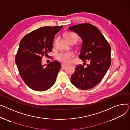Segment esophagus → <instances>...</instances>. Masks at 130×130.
Wrapping results in <instances>:
<instances>
[{"instance_id": "obj_1", "label": "esophagus", "mask_w": 130, "mask_h": 130, "mask_svg": "<svg viewBox=\"0 0 130 130\" xmlns=\"http://www.w3.org/2000/svg\"><path fill=\"white\" fill-rule=\"evenodd\" d=\"M61 66H62V69H64V68L67 66V64H64V63H62V64H61Z\"/></svg>"}]
</instances>
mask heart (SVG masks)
Returning a JSON list of instances; mask_svg holds the SVG:
<instances>
[{"label":"heart","mask_w":130,"mask_h":130,"mask_svg":"<svg viewBox=\"0 0 130 130\" xmlns=\"http://www.w3.org/2000/svg\"><path fill=\"white\" fill-rule=\"evenodd\" d=\"M65 37L69 43L71 42H75L78 40V37L77 35L72 32H68L66 33ZM73 56V53L71 52L61 53L58 56V59L63 63H68L71 61V59Z\"/></svg>","instance_id":"b5f03b06"}]
</instances>
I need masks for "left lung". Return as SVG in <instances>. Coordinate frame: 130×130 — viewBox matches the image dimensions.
I'll list each match as a JSON object with an SVG mask.
<instances>
[{
	"label": "left lung",
	"mask_w": 130,
	"mask_h": 130,
	"mask_svg": "<svg viewBox=\"0 0 130 130\" xmlns=\"http://www.w3.org/2000/svg\"><path fill=\"white\" fill-rule=\"evenodd\" d=\"M82 40L79 58L89 62L86 68L75 67L71 77L73 85L82 90L96 86L104 77L111 65V47L98 28L88 23L69 27Z\"/></svg>",
	"instance_id": "1"
}]
</instances>
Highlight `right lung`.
<instances>
[{
	"instance_id": "obj_1",
	"label": "right lung",
	"mask_w": 130,
	"mask_h": 130,
	"mask_svg": "<svg viewBox=\"0 0 130 130\" xmlns=\"http://www.w3.org/2000/svg\"><path fill=\"white\" fill-rule=\"evenodd\" d=\"M62 27H41L26 35L20 42L15 62L21 78L34 90L46 91L55 83L61 65L57 61L42 65L41 60L52 51L55 36Z\"/></svg>"
}]
</instances>
